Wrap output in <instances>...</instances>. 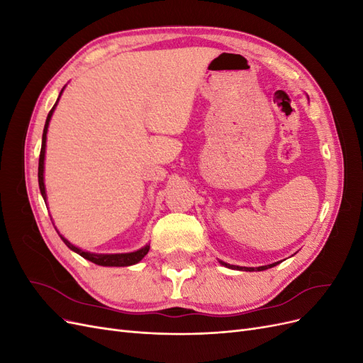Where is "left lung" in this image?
Listing matches in <instances>:
<instances>
[{"label":"left lung","instance_id":"obj_1","mask_svg":"<svg viewBox=\"0 0 363 363\" xmlns=\"http://www.w3.org/2000/svg\"><path fill=\"white\" fill-rule=\"evenodd\" d=\"M224 267H227V268H233V269H240V271H263V269H268V268H272V267H276L279 262H276V263H271V265H267V267H259V268H242V267H236V265H228V263H224V262H221Z\"/></svg>","mask_w":363,"mask_h":363}]
</instances>
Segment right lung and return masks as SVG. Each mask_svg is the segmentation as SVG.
I'll list each match as a JSON object with an SVG mask.
<instances>
[{"label": "right lung", "mask_w": 363, "mask_h": 363, "mask_svg": "<svg viewBox=\"0 0 363 363\" xmlns=\"http://www.w3.org/2000/svg\"><path fill=\"white\" fill-rule=\"evenodd\" d=\"M63 92V89H62ZM60 92V95H62ZM59 95V96H60ZM59 101V98H57ZM57 101L56 104L52 106V108L50 111L48 116H47V123H45V127H43V135H42V147H40V156H39V169H38V179H39V189H40V194L43 196V200L47 201V194H45V184H43V159H45V142H47V131H48V124H50V119H51V115L54 112V108H56L57 106ZM62 240L65 244L68 245V248H71L72 251L79 252V255L84 259H87L89 262L95 263V265H101V267H128V265H135V263H138L139 260L144 259V256L148 252L150 247H144L140 248L135 252H125V255H95V252H87V251H83L80 248L74 247L69 240L65 239L62 235H60Z\"/></svg>", "instance_id": "obj_1"}]
</instances>
